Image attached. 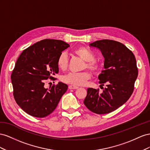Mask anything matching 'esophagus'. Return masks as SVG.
<instances>
[{"label":"esophagus","mask_w":150,"mask_h":150,"mask_svg":"<svg viewBox=\"0 0 150 150\" xmlns=\"http://www.w3.org/2000/svg\"><path fill=\"white\" fill-rule=\"evenodd\" d=\"M68 88H69L70 89H76L79 88V87L76 86V85H70L68 86Z\"/></svg>","instance_id":"obj_1"}]
</instances>
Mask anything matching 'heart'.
<instances>
[{"mask_svg": "<svg viewBox=\"0 0 150 150\" xmlns=\"http://www.w3.org/2000/svg\"><path fill=\"white\" fill-rule=\"evenodd\" d=\"M75 53L86 62L84 68H87L93 72H97L99 70V64L94 60L96 56L91 50L85 48V47H80L75 50ZM57 65L59 69L63 70H65L67 68L68 57L65 52H62L59 55L57 59ZM90 79H91V74L88 71L79 73L70 72L69 74L63 76L62 80L63 82L68 84L84 85Z\"/></svg>", "mask_w": 150, "mask_h": 150, "instance_id": "1", "label": "heart"}]
</instances>
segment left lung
Returning <instances> with one entry per match:
<instances>
[{"label": "left lung", "mask_w": 150, "mask_h": 150, "mask_svg": "<svg viewBox=\"0 0 150 150\" xmlns=\"http://www.w3.org/2000/svg\"><path fill=\"white\" fill-rule=\"evenodd\" d=\"M90 46L99 49L104 58V70L98 79L100 85L107 87L102 93L88 88L83 103L94 113L108 114L126 103L133 92L138 75L136 60L132 51L118 41L98 40Z\"/></svg>", "instance_id": "left-lung-1"}]
</instances>
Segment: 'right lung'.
I'll return each mask as SVG.
<instances>
[{
    "label": "right lung",
    "mask_w": 150,
    "mask_h": 150,
    "mask_svg": "<svg viewBox=\"0 0 150 150\" xmlns=\"http://www.w3.org/2000/svg\"><path fill=\"white\" fill-rule=\"evenodd\" d=\"M70 45L62 40L46 39L24 50L17 60L11 75L13 95L24 112L36 117H45L56 109L68 89L59 82L45 87V81L58 73L57 59Z\"/></svg>",
    "instance_id": "obj_1"
}]
</instances>
